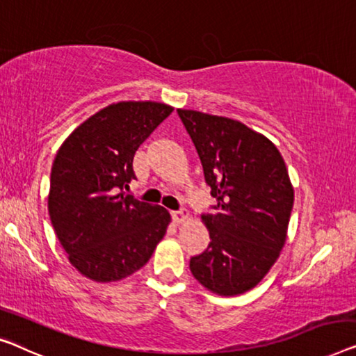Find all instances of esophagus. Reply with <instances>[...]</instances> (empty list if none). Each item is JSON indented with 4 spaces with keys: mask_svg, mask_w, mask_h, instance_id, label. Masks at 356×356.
<instances>
[{
    "mask_svg": "<svg viewBox=\"0 0 356 356\" xmlns=\"http://www.w3.org/2000/svg\"><path fill=\"white\" fill-rule=\"evenodd\" d=\"M171 216H172V220L174 222H177V224H182V222H185L188 219V212L187 211H172L171 212Z\"/></svg>",
    "mask_w": 356,
    "mask_h": 356,
    "instance_id": "esophagus-1",
    "label": "esophagus"
}]
</instances>
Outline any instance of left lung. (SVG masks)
<instances>
[{
	"label": "left lung",
	"instance_id": "left-lung-1",
	"mask_svg": "<svg viewBox=\"0 0 356 356\" xmlns=\"http://www.w3.org/2000/svg\"><path fill=\"white\" fill-rule=\"evenodd\" d=\"M203 164L214 212L203 217L211 243L190 259L193 277L220 296L261 281L284 245L294 190L278 148L240 121L177 110Z\"/></svg>",
	"mask_w": 356,
	"mask_h": 356
}]
</instances>
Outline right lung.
Here are the masks:
<instances>
[{
    "instance_id": "1",
    "label": "right lung",
    "mask_w": 356,
    "mask_h": 356,
    "mask_svg": "<svg viewBox=\"0 0 356 356\" xmlns=\"http://www.w3.org/2000/svg\"><path fill=\"white\" fill-rule=\"evenodd\" d=\"M172 108L108 105L78 126L57 152L47 208L68 259L84 277L116 281L144 267L171 220L161 206L124 195L134 155Z\"/></svg>"
}]
</instances>
